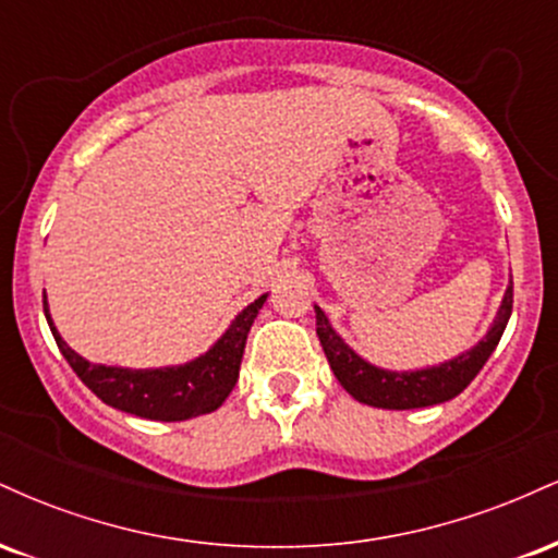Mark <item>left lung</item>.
Wrapping results in <instances>:
<instances>
[{
	"label": "left lung",
	"instance_id": "obj_1",
	"mask_svg": "<svg viewBox=\"0 0 558 558\" xmlns=\"http://www.w3.org/2000/svg\"><path fill=\"white\" fill-rule=\"evenodd\" d=\"M511 304H514V286L506 288L501 310L493 319L490 330L477 345L459 354L457 360L438 364V367L414 369V373H393V369H380L375 364L364 362L354 349L343 343V338L330 328L325 312L315 306L317 312V336L323 343L325 356H328L332 375L338 383L349 390L360 403L377 409H420L444 403L475 380V375L488 362V356L496 351L501 341L506 323L511 317Z\"/></svg>",
	"mask_w": 558,
	"mask_h": 558
}]
</instances>
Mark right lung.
Instances as JSON below:
<instances>
[{"mask_svg": "<svg viewBox=\"0 0 558 558\" xmlns=\"http://www.w3.org/2000/svg\"><path fill=\"white\" fill-rule=\"evenodd\" d=\"M265 296L254 299L239 317L230 323L207 354L198 360L181 364V367L162 369H128V367H105V364H92L75 354L70 345L62 341L57 332L49 306L44 301V315H47L49 328L62 356H65L73 373L86 383L88 388L99 396L107 407L120 409V412L136 414L144 420L159 422H181L198 417V414L215 412L222 407L239 380V369L246 349V336L252 330L254 317L259 315Z\"/></svg>", "mask_w": 558, "mask_h": 558, "instance_id": "1", "label": "right lung"}]
</instances>
